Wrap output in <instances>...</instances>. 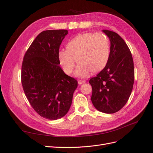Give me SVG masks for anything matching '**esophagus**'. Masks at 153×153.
<instances>
[{
    "mask_svg": "<svg viewBox=\"0 0 153 153\" xmlns=\"http://www.w3.org/2000/svg\"><path fill=\"white\" fill-rule=\"evenodd\" d=\"M78 84H84V83L85 82V80L79 79V80H78Z\"/></svg>",
    "mask_w": 153,
    "mask_h": 153,
    "instance_id": "obj_1",
    "label": "esophagus"
}]
</instances>
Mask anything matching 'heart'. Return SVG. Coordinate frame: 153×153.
Instances as JSON below:
<instances>
[{"label":"heart","mask_w":153,"mask_h":153,"mask_svg":"<svg viewBox=\"0 0 153 153\" xmlns=\"http://www.w3.org/2000/svg\"><path fill=\"white\" fill-rule=\"evenodd\" d=\"M110 53L109 39L103 32H87L78 34L68 41L66 50H60L58 57L63 70L73 72L76 61L78 64L75 74L85 77L91 71H101L108 64Z\"/></svg>","instance_id":"1"}]
</instances>
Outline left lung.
<instances>
[{
	"instance_id": "obj_1",
	"label": "left lung",
	"mask_w": 153,
	"mask_h": 153,
	"mask_svg": "<svg viewBox=\"0 0 153 153\" xmlns=\"http://www.w3.org/2000/svg\"><path fill=\"white\" fill-rule=\"evenodd\" d=\"M110 41L108 64L96 76L92 77V103L100 112L113 114L126 105L133 89L135 71L131 53L116 32L103 30Z\"/></svg>"
}]
</instances>
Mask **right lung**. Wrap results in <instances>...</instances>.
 <instances>
[{"mask_svg":"<svg viewBox=\"0 0 153 153\" xmlns=\"http://www.w3.org/2000/svg\"><path fill=\"white\" fill-rule=\"evenodd\" d=\"M68 30L41 32L25 53L21 81L31 106L40 116L56 120L70 108L77 80L59 66L58 52Z\"/></svg>","mask_w":153,"mask_h":153,"instance_id":"right-lung-1","label":"right lung"}]
</instances>
